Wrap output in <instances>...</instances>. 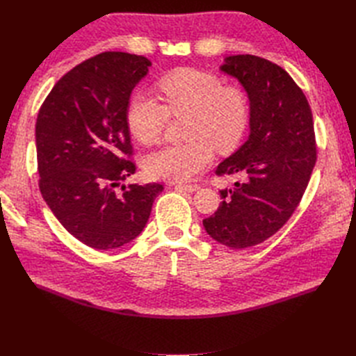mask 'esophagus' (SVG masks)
I'll return each mask as SVG.
<instances>
[{
	"mask_svg": "<svg viewBox=\"0 0 356 356\" xmlns=\"http://www.w3.org/2000/svg\"><path fill=\"white\" fill-rule=\"evenodd\" d=\"M175 187L182 190V191H188V193H193V191L199 190L197 184H175Z\"/></svg>",
	"mask_w": 356,
	"mask_h": 356,
	"instance_id": "obj_1",
	"label": "esophagus"
}]
</instances>
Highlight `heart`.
Instances as JSON below:
<instances>
[{
  "label": "heart",
  "mask_w": 356,
  "mask_h": 356,
  "mask_svg": "<svg viewBox=\"0 0 356 356\" xmlns=\"http://www.w3.org/2000/svg\"><path fill=\"white\" fill-rule=\"evenodd\" d=\"M161 102L135 95L129 102V131L144 145L159 143L169 114H190L186 144L166 145L149 153L144 166L149 175L168 181H186L207 168L220 153L233 152L250 126V102L238 86H222L218 75L199 68H177L157 83Z\"/></svg>",
  "instance_id": "obj_1"
}]
</instances>
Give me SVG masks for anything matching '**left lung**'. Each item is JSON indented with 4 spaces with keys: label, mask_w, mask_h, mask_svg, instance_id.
Here are the masks:
<instances>
[{
    "label": "left lung",
    "mask_w": 356,
    "mask_h": 356,
    "mask_svg": "<svg viewBox=\"0 0 356 356\" xmlns=\"http://www.w3.org/2000/svg\"><path fill=\"white\" fill-rule=\"evenodd\" d=\"M250 96L248 141L215 169L218 177L238 175L233 190H221L220 207L203 220L217 242L242 250L281 230L297 209L316 163L310 105L297 83L276 63L236 55L221 67Z\"/></svg>",
    "instance_id": "obj_1"
}]
</instances>
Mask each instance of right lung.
I'll return each mask as SVG.
<instances>
[{
    "instance_id": "1",
    "label": "right lung",
    "mask_w": 356,
    "mask_h": 356,
    "mask_svg": "<svg viewBox=\"0 0 356 356\" xmlns=\"http://www.w3.org/2000/svg\"><path fill=\"white\" fill-rule=\"evenodd\" d=\"M152 65L104 51L55 84L35 124L38 187L59 222L95 250H114L141 233L159 182L115 188L136 172L126 120L129 98Z\"/></svg>"
}]
</instances>
